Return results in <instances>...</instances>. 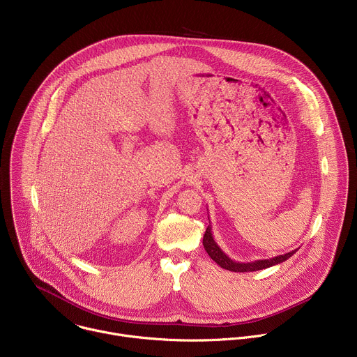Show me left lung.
Returning a JSON list of instances; mask_svg holds the SVG:
<instances>
[{
	"label": "left lung",
	"mask_w": 357,
	"mask_h": 357,
	"mask_svg": "<svg viewBox=\"0 0 357 357\" xmlns=\"http://www.w3.org/2000/svg\"><path fill=\"white\" fill-rule=\"evenodd\" d=\"M209 219V218H208ZM202 244H204V248L205 251L208 252V255L219 265L222 266L223 269H227V271H231V272H254V271H259V269H265V268H269V266H273L276 264H280V262H284L287 258H290L298 248L290 251V252H286L283 255H278V257H272V258H268V259H257V261H251V262H238V261H234L231 258H229L223 251L222 248L216 244L215 238H213V234H212V227L211 225L206 227V231L204 234V240H202Z\"/></svg>",
	"instance_id": "8db88e82"
}]
</instances>
